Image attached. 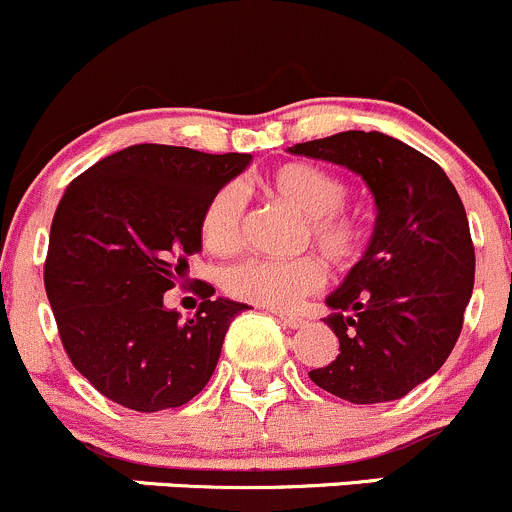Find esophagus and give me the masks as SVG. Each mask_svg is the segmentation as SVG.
Listing matches in <instances>:
<instances>
[{
  "mask_svg": "<svg viewBox=\"0 0 512 512\" xmlns=\"http://www.w3.org/2000/svg\"><path fill=\"white\" fill-rule=\"evenodd\" d=\"M275 317L280 319L282 324H285V327H289V329H299V327H304V319L302 317H297V314H289V312H275Z\"/></svg>",
  "mask_w": 512,
  "mask_h": 512,
  "instance_id": "1",
  "label": "esophagus"
}]
</instances>
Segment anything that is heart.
Listing matches in <instances>:
<instances>
[{"mask_svg": "<svg viewBox=\"0 0 512 512\" xmlns=\"http://www.w3.org/2000/svg\"><path fill=\"white\" fill-rule=\"evenodd\" d=\"M262 190L302 215L299 242L314 245L334 267L349 270L366 255L371 223L364 213L349 208V185L342 175L314 163H285L262 178ZM242 195L225 185L205 203L200 215V242L213 255H230L242 242ZM327 282V267L317 255L294 260L247 257L227 267V294L272 309H287L299 299L319 292Z\"/></svg>", "mask_w": 512, "mask_h": 512, "instance_id": "heart-1", "label": "heart"}]
</instances>
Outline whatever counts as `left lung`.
I'll return each instance as SVG.
<instances>
[{
	"label": "left lung",
	"instance_id": "1",
	"mask_svg": "<svg viewBox=\"0 0 512 512\" xmlns=\"http://www.w3.org/2000/svg\"><path fill=\"white\" fill-rule=\"evenodd\" d=\"M289 151L352 168L379 208L369 250L327 299L337 359L309 379L352 404L401 399L441 369L461 337L476 250L458 190L436 160L379 131Z\"/></svg>",
	"mask_w": 512,
	"mask_h": 512
}]
</instances>
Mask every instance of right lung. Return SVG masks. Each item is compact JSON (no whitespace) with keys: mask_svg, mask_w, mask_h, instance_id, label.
I'll return each instance as SVG.
<instances>
[{"mask_svg":"<svg viewBox=\"0 0 512 512\" xmlns=\"http://www.w3.org/2000/svg\"><path fill=\"white\" fill-rule=\"evenodd\" d=\"M252 156L138 143L74 178L56 205L44 287L64 352L106 399L153 414L205 389L247 304L195 280L193 319L165 309L200 250L205 203Z\"/></svg>","mask_w":512,"mask_h":512,"instance_id":"obj_1","label":"right lung"}]
</instances>
